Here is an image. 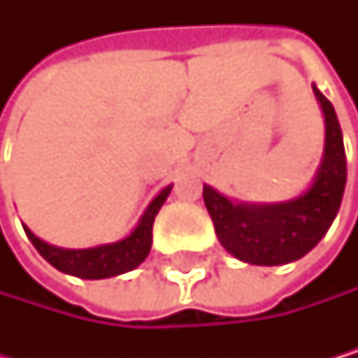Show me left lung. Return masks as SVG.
<instances>
[{"label":"left lung","instance_id":"8db88e82","mask_svg":"<svg viewBox=\"0 0 358 358\" xmlns=\"http://www.w3.org/2000/svg\"><path fill=\"white\" fill-rule=\"evenodd\" d=\"M313 92L324 111L327 145L318 176L307 193L285 203L243 206L203 187V203L221 245L243 262L257 266L294 262L322 241L339 210L346 187V150L331 101L320 90L313 87Z\"/></svg>","mask_w":358,"mask_h":358}]
</instances>
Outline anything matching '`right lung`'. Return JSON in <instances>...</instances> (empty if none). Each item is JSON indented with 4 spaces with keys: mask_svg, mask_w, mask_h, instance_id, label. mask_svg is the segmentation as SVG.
<instances>
[{
    "mask_svg": "<svg viewBox=\"0 0 358 358\" xmlns=\"http://www.w3.org/2000/svg\"><path fill=\"white\" fill-rule=\"evenodd\" d=\"M169 191L171 187H165L152 201H150L148 210L143 213L139 225L133 229L131 236L113 245H101L94 249H59L34 236L25 225L23 227L31 245L38 249V253L57 271L81 277V279H107V277H115V275L137 268L148 257L150 247H152L155 217L161 210V206L167 199Z\"/></svg>",
    "mask_w": 358,
    "mask_h": 358,
    "instance_id": "right-lung-1",
    "label": "right lung"
}]
</instances>
